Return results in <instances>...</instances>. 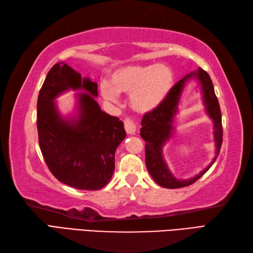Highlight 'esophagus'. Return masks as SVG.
Returning a JSON list of instances; mask_svg holds the SVG:
<instances>
[{
	"mask_svg": "<svg viewBox=\"0 0 253 253\" xmlns=\"http://www.w3.org/2000/svg\"><path fill=\"white\" fill-rule=\"evenodd\" d=\"M124 124H125V129H126L128 135H135L136 130H137L136 124L133 123L131 120H129V118H126Z\"/></svg>",
	"mask_w": 253,
	"mask_h": 253,
	"instance_id": "obj_1",
	"label": "esophagus"
}]
</instances>
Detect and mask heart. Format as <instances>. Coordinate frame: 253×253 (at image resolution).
I'll use <instances>...</instances> for the list:
<instances>
[{
    "mask_svg": "<svg viewBox=\"0 0 253 253\" xmlns=\"http://www.w3.org/2000/svg\"><path fill=\"white\" fill-rule=\"evenodd\" d=\"M174 84L170 68L158 65H127L112 73L110 84H100L101 94L107 101L115 102L117 93H129V103L141 114L151 113L162 105Z\"/></svg>",
    "mask_w": 253,
    "mask_h": 253,
    "instance_id": "b5f03b06",
    "label": "heart"
}]
</instances>
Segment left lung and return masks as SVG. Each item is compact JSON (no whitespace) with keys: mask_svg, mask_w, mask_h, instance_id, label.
<instances>
[{"mask_svg":"<svg viewBox=\"0 0 253 253\" xmlns=\"http://www.w3.org/2000/svg\"><path fill=\"white\" fill-rule=\"evenodd\" d=\"M191 80H196L201 85L202 98L207 115L213 122V137L216 143V157L212 162L200 173L191 177L188 180H178L171 174L163 157V148L166 142L170 140L173 135L174 126L173 123L175 115L178 114L180 99L183 92L184 85ZM140 136L146 141V165L147 169L151 175L153 180L163 188L169 189H176L189 186L196 182L200 177L206 174L215 162L217 155L221 150L223 141V130H222V115L219 110V104L217 98L214 92V87L212 80L209 74L204 72L202 68H198L197 71L180 79L173 88L170 89L168 98L157 110L147 113L141 121Z\"/></svg>","mask_w":253,"mask_h":253,"instance_id":"1","label":"left lung"}]
</instances>
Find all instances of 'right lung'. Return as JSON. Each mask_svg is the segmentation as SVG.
Segmentation results:
<instances>
[{
  "label": "right lung",
  "mask_w": 253,
  "mask_h": 253,
  "mask_svg": "<svg viewBox=\"0 0 253 253\" xmlns=\"http://www.w3.org/2000/svg\"><path fill=\"white\" fill-rule=\"evenodd\" d=\"M76 90L72 115L63 116L56 99ZM98 84L56 63L47 73L38 96L39 146L56 179L82 190H99L114 174L115 152L126 137L124 123L101 110Z\"/></svg>",
  "instance_id": "add662e5"
}]
</instances>
